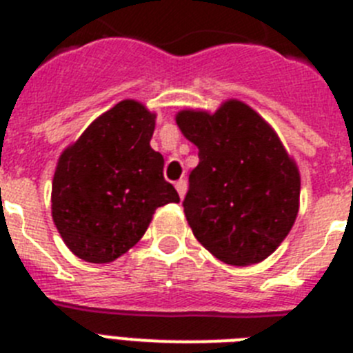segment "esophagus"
Wrapping results in <instances>:
<instances>
[{"mask_svg":"<svg viewBox=\"0 0 353 353\" xmlns=\"http://www.w3.org/2000/svg\"><path fill=\"white\" fill-rule=\"evenodd\" d=\"M174 187H176V191H179V196L180 198H183L185 196V191H187V182L185 180H179V182L174 183Z\"/></svg>","mask_w":353,"mask_h":353,"instance_id":"obj_1","label":"esophagus"}]
</instances>
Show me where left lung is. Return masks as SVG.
I'll list each match as a JSON object with an SVG mask.
<instances>
[{
    "mask_svg": "<svg viewBox=\"0 0 353 353\" xmlns=\"http://www.w3.org/2000/svg\"><path fill=\"white\" fill-rule=\"evenodd\" d=\"M176 125L198 146L183 199L198 242L228 265L260 263L292 230L301 174L272 127L248 104L226 101L215 113L185 109Z\"/></svg>",
    "mask_w": 353,
    "mask_h": 353,
    "instance_id": "obj_1",
    "label": "left lung"
}]
</instances>
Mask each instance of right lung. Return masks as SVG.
I'll list each match as a JSON object with an SVG mask.
<instances>
[{"label": "right lung", "instance_id": "1", "mask_svg": "<svg viewBox=\"0 0 353 353\" xmlns=\"http://www.w3.org/2000/svg\"><path fill=\"white\" fill-rule=\"evenodd\" d=\"M154 129V113L136 101H121L60 155L52 221L81 260H117L138 244L159 207L180 201L162 174L164 159L150 146Z\"/></svg>", "mask_w": 353, "mask_h": 353}]
</instances>
